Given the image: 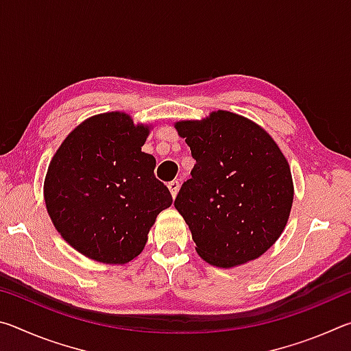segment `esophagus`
<instances>
[{"instance_id":"34e87169","label":"esophagus","mask_w":351,"mask_h":351,"mask_svg":"<svg viewBox=\"0 0 351 351\" xmlns=\"http://www.w3.org/2000/svg\"><path fill=\"white\" fill-rule=\"evenodd\" d=\"M167 187H169L170 193H171V198H176L178 190H180V182H178V181H171V182H169Z\"/></svg>"}]
</instances>
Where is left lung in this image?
Instances as JSON below:
<instances>
[{
    "mask_svg": "<svg viewBox=\"0 0 351 351\" xmlns=\"http://www.w3.org/2000/svg\"><path fill=\"white\" fill-rule=\"evenodd\" d=\"M175 128L197 161L175 199L201 258L235 268L258 258L288 223L294 198L291 169L266 130L218 110Z\"/></svg>",
    "mask_w": 351,
    "mask_h": 351,
    "instance_id": "1",
    "label": "left lung"
}]
</instances>
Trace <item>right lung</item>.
<instances>
[{
    "label": "right lung",
    "mask_w": 351,
    "mask_h": 351,
    "mask_svg": "<svg viewBox=\"0 0 351 351\" xmlns=\"http://www.w3.org/2000/svg\"><path fill=\"white\" fill-rule=\"evenodd\" d=\"M150 125L111 111L83 121L62 142L45 178L51 221L71 247L94 261L125 265L144 251L171 195L142 152Z\"/></svg>",
    "instance_id": "add662e5"
}]
</instances>
